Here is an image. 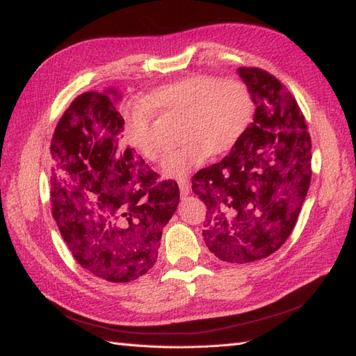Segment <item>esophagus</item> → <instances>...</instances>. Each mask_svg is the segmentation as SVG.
<instances>
[{
  "label": "esophagus",
  "instance_id": "34e87169",
  "mask_svg": "<svg viewBox=\"0 0 356 356\" xmlns=\"http://www.w3.org/2000/svg\"><path fill=\"white\" fill-rule=\"evenodd\" d=\"M179 190H180V195H188V194H190V190H191L190 182H188L186 179L179 180Z\"/></svg>",
  "mask_w": 356,
  "mask_h": 356
}]
</instances>
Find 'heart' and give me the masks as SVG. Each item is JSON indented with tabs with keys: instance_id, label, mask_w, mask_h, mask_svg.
I'll list each match as a JSON object with an SVG mask.
<instances>
[{
	"instance_id": "heart-1",
	"label": "heart",
	"mask_w": 356,
	"mask_h": 356,
	"mask_svg": "<svg viewBox=\"0 0 356 356\" xmlns=\"http://www.w3.org/2000/svg\"><path fill=\"white\" fill-rule=\"evenodd\" d=\"M184 116L180 139L185 145L165 156L161 165L166 179L186 177L203 165L209 153L229 151L252 122L254 104L238 79L218 81L209 74H193L154 90L145 102L133 105L124 115V138L147 161H156L161 145L154 138L153 113Z\"/></svg>"
}]
</instances>
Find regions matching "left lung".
Instances as JSON below:
<instances>
[{
    "label": "left lung",
    "instance_id": "left-lung-1",
    "mask_svg": "<svg viewBox=\"0 0 356 356\" xmlns=\"http://www.w3.org/2000/svg\"><path fill=\"white\" fill-rule=\"evenodd\" d=\"M254 122L220 162L193 177L208 208L203 240L218 259H266L291 236L311 184L312 142L297 101L260 69H237Z\"/></svg>",
    "mask_w": 356,
    "mask_h": 356
}]
</instances>
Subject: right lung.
<instances>
[{"mask_svg":"<svg viewBox=\"0 0 356 356\" xmlns=\"http://www.w3.org/2000/svg\"><path fill=\"white\" fill-rule=\"evenodd\" d=\"M120 99L115 87L78 96L50 148L58 228L81 266L111 283L154 266L162 229L179 205L177 184H157V174L122 143Z\"/></svg>","mask_w":356,"mask_h":356,"instance_id":"add662e5","label":"right lung"}]
</instances>
